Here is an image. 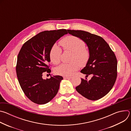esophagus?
<instances>
[{"label":"esophagus","instance_id":"obj_1","mask_svg":"<svg viewBox=\"0 0 131 131\" xmlns=\"http://www.w3.org/2000/svg\"><path fill=\"white\" fill-rule=\"evenodd\" d=\"M63 78L64 79H70L72 78V77H63Z\"/></svg>","mask_w":131,"mask_h":131}]
</instances>
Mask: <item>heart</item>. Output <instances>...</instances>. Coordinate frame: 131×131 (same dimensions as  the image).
<instances>
[{
	"label": "heart",
	"mask_w": 131,
	"mask_h": 131,
	"mask_svg": "<svg viewBox=\"0 0 131 131\" xmlns=\"http://www.w3.org/2000/svg\"><path fill=\"white\" fill-rule=\"evenodd\" d=\"M61 43L64 50L73 52L70 63H62L54 69L55 73L63 76H71L77 71L80 65L85 66L88 63L90 54L85 48V43L77 37L68 36L63 39ZM62 54L61 48L57 44H54L50 49L49 57L51 61L54 64L60 62Z\"/></svg>",
	"instance_id": "1"
}]
</instances>
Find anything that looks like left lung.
<instances>
[{"label":"left lung","instance_id":"obj_1","mask_svg":"<svg viewBox=\"0 0 131 131\" xmlns=\"http://www.w3.org/2000/svg\"><path fill=\"white\" fill-rule=\"evenodd\" d=\"M86 43L90 54L88 63L81 72L86 76L92 74L88 81L81 79L77 91L88 100L96 101L105 96L113 88L117 76V60L108 44L101 37L83 30H67ZM87 79L86 78H85Z\"/></svg>","mask_w":131,"mask_h":131}]
</instances>
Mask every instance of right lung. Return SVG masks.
<instances>
[{"label":"right lung","instance_id":"1","mask_svg":"<svg viewBox=\"0 0 131 131\" xmlns=\"http://www.w3.org/2000/svg\"><path fill=\"white\" fill-rule=\"evenodd\" d=\"M67 31L62 29L40 32L26 41L18 54L16 71L18 82L25 95L36 104L49 102L58 92L63 78L57 75L43 79L42 73L51 72L48 66L50 49L67 34Z\"/></svg>","mask_w":131,"mask_h":131}]
</instances>
